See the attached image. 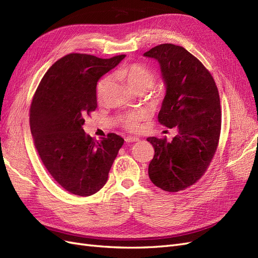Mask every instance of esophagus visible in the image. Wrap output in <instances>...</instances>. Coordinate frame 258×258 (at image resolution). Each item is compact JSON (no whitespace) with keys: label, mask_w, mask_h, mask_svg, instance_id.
<instances>
[{"label":"esophagus","mask_w":258,"mask_h":258,"mask_svg":"<svg viewBox=\"0 0 258 258\" xmlns=\"http://www.w3.org/2000/svg\"><path fill=\"white\" fill-rule=\"evenodd\" d=\"M124 141H126L127 143H134V142H138V141H140V139H139V138H137V137L129 136V137H126V138H124Z\"/></svg>","instance_id":"esophagus-1"}]
</instances>
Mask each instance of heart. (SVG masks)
Masks as SVG:
<instances>
[{
    "instance_id": "b5f03b06",
    "label": "heart",
    "mask_w": 258,
    "mask_h": 258,
    "mask_svg": "<svg viewBox=\"0 0 258 258\" xmlns=\"http://www.w3.org/2000/svg\"><path fill=\"white\" fill-rule=\"evenodd\" d=\"M117 76H118L119 79L126 81L134 90H138L141 88L147 90L148 88L152 87V85L154 84L155 81V74L152 70L142 63H139V62H134V63H129L122 67L119 71L117 72ZM108 81H110L108 77H104V79L99 83L97 89L99 98L103 95V91ZM144 117L145 114L141 111L129 112L121 117V123L122 126L128 130L137 131L140 129L141 121L144 119Z\"/></svg>"
}]
</instances>
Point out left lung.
<instances>
[{
    "mask_svg": "<svg viewBox=\"0 0 258 258\" xmlns=\"http://www.w3.org/2000/svg\"><path fill=\"white\" fill-rule=\"evenodd\" d=\"M159 62L166 96L158 121L177 135L148 138L155 155L148 175L159 188L176 192L198 182L212 161L221 135L220 95L209 70L182 46L161 44L144 53Z\"/></svg>",
    "mask_w": 258,
    "mask_h": 258,
    "instance_id": "1",
    "label": "left lung"
}]
</instances>
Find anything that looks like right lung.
Instances as JSON below:
<instances>
[{
	"label": "right lung",
	"instance_id": "right-lung-1",
	"mask_svg": "<svg viewBox=\"0 0 258 258\" xmlns=\"http://www.w3.org/2000/svg\"><path fill=\"white\" fill-rule=\"evenodd\" d=\"M124 57L69 53L48 69L33 96L30 128L36 151L54 181L77 196L102 188L123 144L116 134L97 141L83 124L97 108L98 81Z\"/></svg>",
	"mask_w": 258,
	"mask_h": 258
}]
</instances>
